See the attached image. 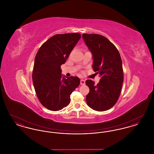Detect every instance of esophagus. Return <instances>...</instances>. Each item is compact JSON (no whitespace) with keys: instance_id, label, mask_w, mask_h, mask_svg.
Listing matches in <instances>:
<instances>
[{"instance_id":"obj_1","label":"esophagus","mask_w":154,"mask_h":154,"mask_svg":"<svg viewBox=\"0 0 154 154\" xmlns=\"http://www.w3.org/2000/svg\"><path fill=\"white\" fill-rule=\"evenodd\" d=\"M80 84L81 85H85V81L83 80V79H81L80 81Z\"/></svg>"}]
</instances>
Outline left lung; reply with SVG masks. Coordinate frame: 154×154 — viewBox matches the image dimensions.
<instances>
[{"label":"left lung","instance_id":"8db88e82","mask_svg":"<svg viewBox=\"0 0 154 154\" xmlns=\"http://www.w3.org/2000/svg\"><path fill=\"white\" fill-rule=\"evenodd\" d=\"M82 38L92 54L93 69L101 77L97 85L91 80L85 81L89 88L86 102L93 110L106 111L114 106L121 94L124 81L122 59L116 46L106 37L84 33Z\"/></svg>","mask_w":154,"mask_h":154}]
</instances>
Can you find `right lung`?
I'll list each match as a JSON object with an SVG mask.
<instances>
[{
  "label": "right lung",
  "mask_w": 154,
  "mask_h": 154,
  "mask_svg": "<svg viewBox=\"0 0 154 154\" xmlns=\"http://www.w3.org/2000/svg\"><path fill=\"white\" fill-rule=\"evenodd\" d=\"M79 33L58 34L47 40L35 59L32 80L37 96L48 110L59 111L70 102V95L80 83L78 77H65L60 66L80 39Z\"/></svg>",
  "instance_id": "add662e5"
}]
</instances>
